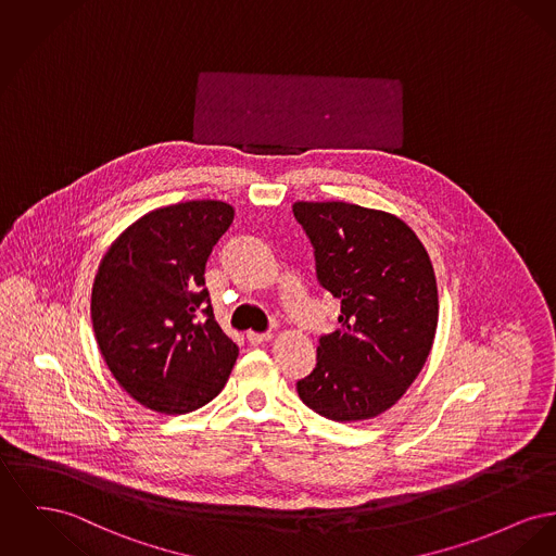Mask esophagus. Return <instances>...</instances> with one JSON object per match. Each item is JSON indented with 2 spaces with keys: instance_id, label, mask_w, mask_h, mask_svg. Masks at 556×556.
<instances>
[{
  "instance_id": "1",
  "label": "esophagus",
  "mask_w": 556,
  "mask_h": 556,
  "mask_svg": "<svg viewBox=\"0 0 556 556\" xmlns=\"http://www.w3.org/2000/svg\"><path fill=\"white\" fill-rule=\"evenodd\" d=\"M248 340H250V344H262V342L270 340V331H248Z\"/></svg>"
}]
</instances>
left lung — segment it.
Masks as SVG:
<instances>
[{
	"mask_svg": "<svg viewBox=\"0 0 556 556\" xmlns=\"http://www.w3.org/2000/svg\"><path fill=\"white\" fill-rule=\"evenodd\" d=\"M319 286L340 300V327L319 336L317 365L298 380L306 407L336 422L394 405L430 353L439 295L425 245L396 216L344 201H298Z\"/></svg>",
	"mask_w": 556,
	"mask_h": 556,
	"instance_id": "1",
	"label": "left lung"
}]
</instances>
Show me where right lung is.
<instances>
[{
    "label": "right lung",
    "instance_id": "1",
    "mask_svg": "<svg viewBox=\"0 0 556 556\" xmlns=\"http://www.w3.org/2000/svg\"><path fill=\"white\" fill-rule=\"evenodd\" d=\"M223 201L149 212L100 262L92 324L122 389L162 414H189L225 389L239 349L214 319L205 262L232 223Z\"/></svg>",
    "mask_w": 556,
    "mask_h": 556
}]
</instances>
